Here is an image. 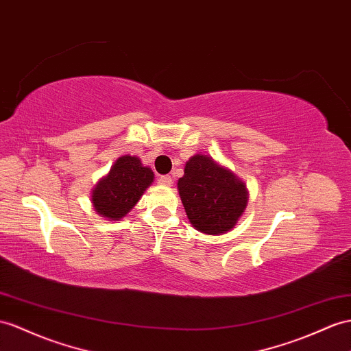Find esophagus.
Returning <instances> with one entry per match:
<instances>
[{
	"instance_id": "obj_1",
	"label": "esophagus",
	"mask_w": 351,
	"mask_h": 351,
	"mask_svg": "<svg viewBox=\"0 0 351 351\" xmlns=\"http://www.w3.org/2000/svg\"><path fill=\"white\" fill-rule=\"evenodd\" d=\"M158 184L165 185V186H172V184H173V181H172V176H169V175L160 176V178H158Z\"/></svg>"
}]
</instances>
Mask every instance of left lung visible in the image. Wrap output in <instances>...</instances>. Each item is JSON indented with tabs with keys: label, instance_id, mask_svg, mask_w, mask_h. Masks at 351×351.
<instances>
[{
	"label": "left lung",
	"instance_id": "8db88e82",
	"mask_svg": "<svg viewBox=\"0 0 351 351\" xmlns=\"http://www.w3.org/2000/svg\"><path fill=\"white\" fill-rule=\"evenodd\" d=\"M178 191L191 226L208 236L234 228L249 200L246 184L204 154H194L186 161Z\"/></svg>",
	"mask_w": 351,
	"mask_h": 351
}]
</instances>
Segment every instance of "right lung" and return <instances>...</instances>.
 I'll return each instance as SVG.
<instances>
[{"instance_id":"add662e5","label":"right lung","mask_w":351,"mask_h":351,"mask_svg":"<svg viewBox=\"0 0 351 351\" xmlns=\"http://www.w3.org/2000/svg\"><path fill=\"white\" fill-rule=\"evenodd\" d=\"M152 182L154 172L151 167L143 166L136 156H121L92 190L93 209L108 221H120Z\"/></svg>"}]
</instances>
